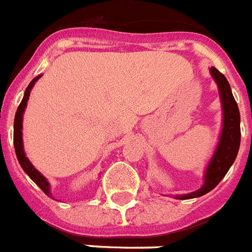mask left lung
Masks as SVG:
<instances>
[{
	"label": "left lung",
	"mask_w": 252,
	"mask_h": 252,
	"mask_svg": "<svg viewBox=\"0 0 252 252\" xmlns=\"http://www.w3.org/2000/svg\"><path fill=\"white\" fill-rule=\"evenodd\" d=\"M210 74L213 79L216 80L218 90H220V103H222V109H223L222 132H220V141H218L216 152L211 157L206 172H205L203 185L193 193L176 195L177 199L197 198V197L206 194L210 190L214 189L222 181V178L226 176L230 166L234 164V161L237 158L238 151H239V145H241V115H239V108H238L237 101L234 99L230 84H228L227 79L224 78V75L217 70L216 67H211Z\"/></svg>",
	"instance_id": "left-lung-1"
}]
</instances>
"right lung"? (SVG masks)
I'll use <instances>...</instances> for the list:
<instances>
[{
    "label": "right lung",
    "instance_id": "right-lung-1",
    "mask_svg": "<svg viewBox=\"0 0 252 252\" xmlns=\"http://www.w3.org/2000/svg\"><path fill=\"white\" fill-rule=\"evenodd\" d=\"M41 78V75L39 76H36L34 79L30 82V84L26 88V91H25L24 99L21 101V104L18 105V108H17V112H15V118H14V149H15V155H17V158H18L19 165L22 166V169L25 170V173L28 174L29 177L32 178V181L35 182L36 185L39 186L42 189V191L45 193L46 195H49L51 197V193H50V184L49 181L46 180L45 176H42L41 173L38 172L35 168H34V165L29 161V158L25 155L24 151V140H22V120H24V112L25 108H26V104H28L29 100V96H30V91H32V86L35 84V82Z\"/></svg>",
    "mask_w": 252,
    "mask_h": 252
}]
</instances>
